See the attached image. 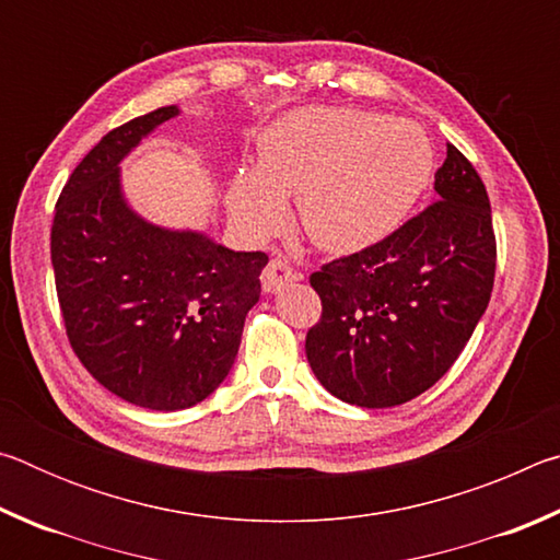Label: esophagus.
Masks as SVG:
<instances>
[{"mask_svg":"<svg viewBox=\"0 0 560 560\" xmlns=\"http://www.w3.org/2000/svg\"><path fill=\"white\" fill-rule=\"evenodd\" d=\"M291 281H296V273H293V269L283 259H271L261 273L264 293H277Z\"/></svg>","mask_w":560,"mask_h":560,"instance_id":"obj_1","label":"esophagus"}]
</instances>
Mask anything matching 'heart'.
I'll use <instances>...</instances> for the list:
<instances>
[{"label":"heart","instance_id":"obj_1","mask_svg":"<svg viewBox=\"0 0 560 560\" xmlns=\"http://www.w3.org/2000/svg\"><path fill=\"white\" fill-rule=\"evenodd\" d=\"M261 167L236 170L226 207L254 240L277 234L299 197L303 232L336 257L385 242L410 220L434 173L420 122L355 108L308 106L261 136Z\"/></svg>","mask_w":560,"mask_h":560}]
</instances>
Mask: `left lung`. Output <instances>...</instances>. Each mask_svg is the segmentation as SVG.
<instances>
[{"label":"left lung","instance_id":"obj_1","mask_svg":"<svg viewBox=\"0 0 560 560\" xmlns=\"http://www.w3.org/2000/svg\"><path fill=\"white\" fill-rule=\"evenodd\" d=\"M497 242L485 183L457 148L432 205L371 249L311 273L324 314L306 336L318 383L358 407H395L450 371L485 316Z\"/></svg>","mask_w":560,"mask_h":560}]
</instances>
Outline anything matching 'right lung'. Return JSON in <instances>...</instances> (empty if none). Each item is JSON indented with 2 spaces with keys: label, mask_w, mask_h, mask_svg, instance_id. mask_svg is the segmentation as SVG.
Listing matches in <instances>:
<instances>
[{
  "label": "right lung",
  "mask_w": 560,
  "mask_h": 560,
  "mask_svg": "<svg viewBox=\"0 0 560 560\" xmlns=\"http://www.w3.org/2000/svg\"><path fill=\"white\" fill-rule=\"evenodd\" d=\"M175 116L179 106H165L110 130L73 170L51 226L75 355L120 400L160 412L202 402L224 383L269 261L130 207L120 163Z\"/></svg>",
  "instance_id": "obj_1"
}]
</instances>
